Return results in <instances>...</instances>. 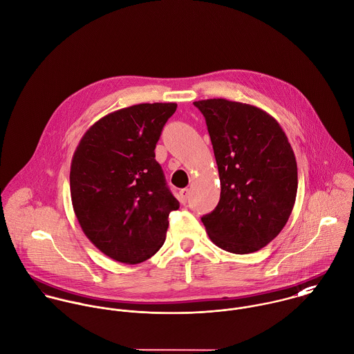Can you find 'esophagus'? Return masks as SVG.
<instances>
[{
	"instance_id": "esophagus-1",
	"label": "esophagus",
	"mask_w": 354,
	"mask_h": 354,
	"mask_svg": "<svg viewBox=\"0 0 354 354\" xmlns=\"http://www.w3.org/2000/svg\"><path fill=\"white\" fill-rule=\"evenodd\" d=\"M189 197H190V190H189V189H182V190L179 192V201H180L183 205L187 204Z\"/></svg>"
}]
</instances>
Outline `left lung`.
<instances>
[{
  "instance_id": "8db88e82",
  "label": "left lung",
  "mask_w": 354,
  "mask_h": 354,
  "mask_svg": "<svg viewBox=\"0 0 354 354\" xmlns=\"http://www.w3.org/2000/svg\"><path fill=\"white\" fill-rule=\"evenodd\" d=\"M194 105L207 120L220 178V200L201 217L220 249L248 254L275 239L295 204L298 174L281 124L250 104L211 98Z\"/></svg>"
}]
</instances>
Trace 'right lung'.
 I'll return each instance as SVG.
<instances>
[{
	"mask_svg": "<svg viewBox=\"0 0 354 354\" xmlns=\"http://www.w3.org/2000/svg\"><path fill=\"white\" fill-rule=\"evenodd\" d=\"M175 102L138 104L97 120L72 156L73 212L88 241L105 256L138 264L165 241L179 201L165 186L156 143Z\"/></svg>",
	"mask_w": 354,
	"mask_h": 354,
	"instance_id": "add662e5",
	"label": "right lung"
}]
</instances>
